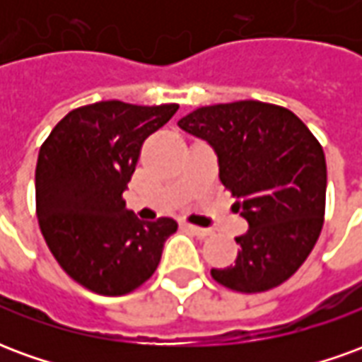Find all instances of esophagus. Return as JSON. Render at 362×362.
Instances as JSON below:
<instances>
[{
    "label": "esophagus",
    "mask_w": 362,
    "mask_h": 362,
    "mask_svg": "<svg viewBox=\"0 0 362 362\" xmlns=\"http://www.w3.org/2000/svg\"><path fill=\"white\" fill-rule=\"evenodd\" d=\"M182 227L188 228L192 235L199 236V238H207V236H211V230H207V228L196 227V225H189V223H182Z\"/></svg>",
    "instance_id": "esophagus-1"
}]
</instances>
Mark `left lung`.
Segmentation results:
<instances>
[{"label": "left lung", "instance_id": "obj_1", "mask_svg": "<svg viewBox=\"0 0 362 362\" xmlns=\"http://www.w3.org/2000/svg\"><path fill=\"white\" fill-rule=\"evenodd\" d=\"M178 126L211 145L221 182L250 227L235 238V266L211 269L213 279L238 293L287 281L324 225L327 173L318 139L291 110L259 100L202 106Z\"/></svg>", "mask_w": 362, "mask_h": 362}]
</instances>
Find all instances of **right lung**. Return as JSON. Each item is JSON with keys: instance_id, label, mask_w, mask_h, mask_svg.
<instances>
[{"instance_id": "right-lung-1", "label": "right lung", "mask_w": 362, "mask_h": 362, "mask_svg": "<svg viewBox=\"0 0 362 362\" xmlns=\"http://www.w3.org/2000/svg\"><path fill=\"white\" fill-rule=\"evenodd\" d=\"M178 104L103 100L75 108L42 143L36 163V215L62 269L93 293L119 296L157 269L176 221L137 219L124 202L143 141Z\"/></svg>"}]
</instances>
